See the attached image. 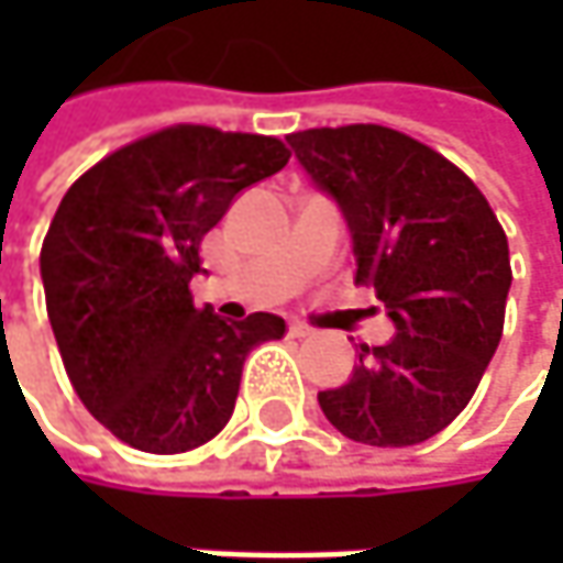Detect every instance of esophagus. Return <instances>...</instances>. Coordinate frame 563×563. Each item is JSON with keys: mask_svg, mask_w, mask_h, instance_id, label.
Returning a JSON list of instances; mask_svg holds the SVG:
<instances>
[{"mask_svg": "<svg viewBox=\"0 0 563 563\" xmlns=\"http://www.w3.org/2000/svg\"><path fill=\"white\" fill-rule=\"evenodd\" d=\"M288 332H291L294 338H310V335H313V329H310L307 322H291V325H288Z\"/></svg>", "mask_w": 563, "mask_h": 563, "instance_id": "esophagus-1", "label": "esophagus"}]
</instances>
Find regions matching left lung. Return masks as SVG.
I'll list each match as a JSON object with an SVG mask.
<instances>
[{
  "label": "left lung",
  "instance_id": "left-lung-1",
  "mask_svg": "<svg viewBox=\"0 0 563 563\" xmlns=\"http://www.w3.org/2000/svg\"><path fill=\"white\" fill-rule=\"evenodd\" d=\"M288 143L347 222L354 282L395 322L385 344H357L351 378L319 407L351 442H426L464 410L501 341L508 238L457 165L400 131L313 128Z\"/></svg>",
  "mask_w": 563,
  "mask_h": 563
}]
</instances>
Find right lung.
<instances>
[{
    "label": "right lung",
    "mask_w": 563,
    "mask_h": 563,
    "mask_svg": "<svg viewBox=\"0 0 563 563\" xmlns=\"http://www.w3.org/2000/svg\"><path fill=\"white\" fill-rule=\"evenodd\" d=\"M288 159L275 137L178 124L121 146L62 197L40 250L46 313L77 398L124 444L181 454L216 439L250 351L285 335L275 313L197 310L190 278L206 231Z\"/></svg>",
    "instance_id": "obj_1"
}]
</instances>
